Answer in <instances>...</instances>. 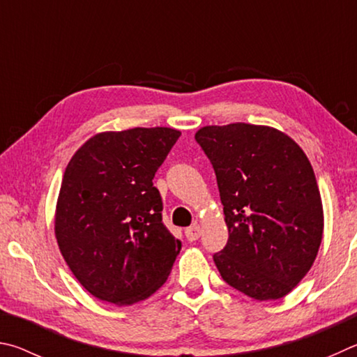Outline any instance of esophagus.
<instances>
[{
    "label": "esophagus",
    "instance_id": "esophagus-1",
    "mask_svg": "<svg viewBox=\"0 0 357 357\" xmlns=\"http://www.w3.org/2000/svg\"><path fill=\"white\" fill-rule=\"evenodd\" d=\"M201 234H202V229H201V226H197V224H195V226H191L185 230L186 238H188L190 241H196L199 236H201Z\"/></svg>",
    "mask_w": 357,
    "mask_h": 357
}]
</instances>
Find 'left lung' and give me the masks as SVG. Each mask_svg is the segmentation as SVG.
Wrapping results in <instances>:
<instances>
[{
  "label": "left lung",
  "instance_id": "obj_1",
  "mask_svg": "<svg viewBox=\"0 0 357 357\" xmlns=\"http://www.w3.org/2000/svg\"><path fill=\"white\" fill-rule=\"evenodd\" d=\"M196 141L213 165L229 240L213 255L226 282L257 301L279 299L314 265L323 205L303 149L265 125H208Z\"/></svg>",
  "mask_w": 357,
  "mask_h": 357
}]
</instances>
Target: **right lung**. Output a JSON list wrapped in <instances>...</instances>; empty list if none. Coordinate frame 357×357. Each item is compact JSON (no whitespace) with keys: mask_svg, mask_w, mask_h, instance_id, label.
I'll list each match as a JSON object with an SVG mask.
<instances>
[{"mask_svg":"<svg viewBox=\"0 0 357 357\" xmlns=\"http://www.w3.org/2000/svg\"><path fill=\"white\" fill-rule=\"evenodd\" d=\"M180 131H105L66 167L54 234L73 276L98 299L130 305L166 282L182 243L162 224L153 177Z\"/></svg>","mask_w":357,"mask_h":357,"instance_id":"obj_1","label":"right lung"}]
</instances>
